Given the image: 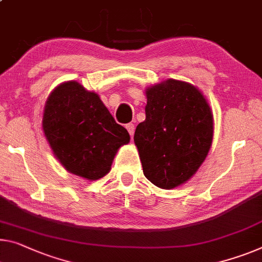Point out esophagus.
I'll list each match as a JSON object with an SVG mask.
<instances>
[{
    "label": "esophagus",
    "mask_w": 262,
    "mask_h": 262,
    "mask_svg": "<svg viewBox=\"0 0 262 262\" xmlns=\"http://www.w3.org/2000/svg\"><path fill=\"white\" fill-rule=\"evenodd\" d=\"M126 130L128 131L130 136H134V134H135V124H132V123L126 124Z\"/></svg>",
    "instance_id": "34e87169"
}]
</instances>
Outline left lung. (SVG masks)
<instances>
[{
    "mask_svg": "<svg viewBox=\"0 0 262 262\" xmlns=\"http://www.w3.org/2000/svg\"><path fill=\"white\" fill-rule=\"evenodd\" d=\"M144 122L135 132L144 176L160 188L185 184L210 151L213 115L190 83L167 79L146 89Z\"/></svg>",
    "mask_w": 262,
    "mask_h": 262,
    "instance_id": "8db88e82",
    "label": "left lung"
}]
</instances>
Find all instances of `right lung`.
Instances as JSON below:
<instances>
[{
	"mask_svg": "<svg viewBox=\"0 0 262 262\" xmlns=\"http://www.w3.org/2000/svg\"><path fill=\"white\" fill-rule=\"evenodd\" d=\"M42 126L63 167L88 180L107 174L118 148L130 142L126 128L116 123L99 96L75 80L51 92Z\"/></svg>",
	"mask_w": 262,
	"mask_h": 262,
	"instance_id": "1",
	"label": "right lung"
}]
</instances>
